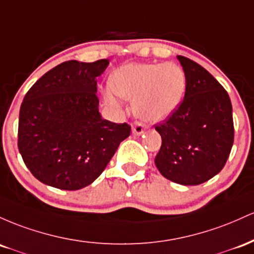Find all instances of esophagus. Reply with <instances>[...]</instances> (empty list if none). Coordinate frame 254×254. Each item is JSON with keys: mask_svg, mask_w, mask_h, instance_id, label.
<instances>
[{"mask_svg": "<svg viewBox=\"0 0 254 254\" xmlns=\"http://www.w3.org/2000/svg\"><path fill=\"white\" fill-rule=\"evenodd\" d=\"M144 130H145L144 125L140 124V122H135V124L133 125V127H132L133 134H135V135H141L142 133H144Z\"/></svg>", "mask_w": 254, "mask_h": 254, "instance_id": "esophagus-1", "label": "esophagus"}]
</instances>
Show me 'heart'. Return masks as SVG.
<instances>
[{
  "mask_svg": "<svg viewBox=\"0 0 254 254\" xmlns=\"http://www.w3.org/2000/svg\"><path fill=\"white\" fill-rule=\"evenodd\" d=\"M187 87L181 65L167 64H129L118 68L109 79L104 99L119 108L116 95L133 99V112L145 121H162L180 107Z\"/></svg>",
  "mask_w": 254,
  "mask_h": 254,
  "instance_id": "obj_1",
  "label": "heart"
}]
</instances>
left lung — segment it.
Segmentation results:
<instances>
[{"label": "left lung", "mask_w": 254, "mask_h": 254, "mask_svg": "<svg viewBox=\"0 0 254 254\" xmlns=\"http://www.w3.org/2000/svg\"><path fill=\"white\" fill-rule=\"evenodd\" d=\"M176 58L187 87L178 110L156 126L162 146L155 164L168 180L195 186L217 175L229 157L233 108L227 91L205 68L185 56Z\"/></svg>", "instance_id": "left-lung-1"}]
</instances>
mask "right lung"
<instances>
[{"label": "right lung", "instance_id": "add662e5", "mask_svg": "<svg viewBox=\"0 0 254 254\" xmlns=\"http://www.w3.org/2000/svg\"><path fill=\"white\" fill-rule=\"evenodd\" d=\"M109 60L67 61L35 82L20 107L18 147L37 180L76 190L103 173L120 142L130 134L127 124L102 118L97 76Z\"/></svg>", "mask_w": 254, "mask_h": 254}]
</instances>
